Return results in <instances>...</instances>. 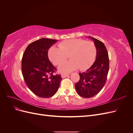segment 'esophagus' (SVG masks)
Listing matches in <instances>:
<instances>
[{"label":"esophagus","instance_id":"obj_1","mask_svg":"<svg viewBox=\"0 0 133 133\" xmlns=\"http://www.w3.org/2000/svg\"><path fill=\"white\" fill-rule=\"evenodd\" d=\"M69 74H62L61 76H62V78H64L67 77V76H69Z\"/></svg>","mask_w":133,"mask_h":133}]
</instances>
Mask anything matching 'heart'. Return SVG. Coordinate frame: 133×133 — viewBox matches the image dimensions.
<instances>
[{"label": "heart", "mask_w": 133, "mask_h": 133, "mask_svg": "<svg viewBox=\"0 0 133 133\" xmlns=\"http://www.w3.org/2000/svg\"><path fill=\"white\" fill-rule=\"evenodd\" d=\"M96 55L95 44L82 39H71L58 44V48L51 46L48 50V57L55 65H59L61 73H68L76 69L85 70L89 68L94 62Z\"/></svg>", "instance_id": "heart-1"}]
</instances>
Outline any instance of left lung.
Wrapping results in <instances>:
<instances>
[{
	"mask_svg": "<svg viewBox=\"0 0 133 133\" xmlns=\"http://www.w3.org/2000/svg\"><path fill=\"white\" fill-rule=\"evenodd\" d=\"M89 37L96 46V58L89 69L79 73V81L75 85L78 94L86 98L92 97L103 89L109 69V59L105 45L98 39Z\"/></svg>",
	"mask_w": 133,
	"mask_h": 133,
	"instance_id": "obj_1",
	"label": "left lung"
}]
</instances>
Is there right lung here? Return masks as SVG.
I'll list each match as a JSON object with an SVG mask.
<instances>
[{
  "instance_id": "right-lung-1",
  "label": "right lung",
  "mask_w": 133,
  "mask_h": 133,
  "mask_svg": "<svg viewBox=\"0 0 133 133\" xmlns=\"http://www.w3.org/2000/svg\"><path fill=\"white\" fill-rule=\"evenodd\" d=\"M57 42L55 39L42 38L30 43L23 54L22 71L28 87L39 97H51L57 92L60 81V74L48 58L49 48Z\"/></svg>"
}]
</instances>
